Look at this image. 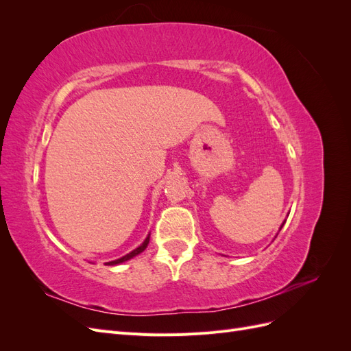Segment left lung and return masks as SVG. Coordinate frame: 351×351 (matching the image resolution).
Masks as SVG:
<instances>
[{
	"mask_svg": "<svg viewBox=\"0 0 351 351\" xmlns=\"http://www.w3.org/2000/svg\"><path fill=\"white\" fill-rule=\"evenodd\" d=\"M284 222H285V221H284ZM284 222H282V224H281V227H280V230H281V228H282V226H284Z\"/></svg>",
	"mask_w": 351,
	"mask_h": 351,
	"instance_id": "left-lung-1",
	"label": "left lung"
}]
</instances>
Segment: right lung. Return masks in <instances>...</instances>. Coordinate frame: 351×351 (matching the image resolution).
Returning <instances> with one entry per match:
<instances>
[{
	"instance_id": "1",
	"label": "right lung",
	"mask_w": 351,
	"mask_h": 351,
	"mask_svg": "<svg viewBox=\"0 0 351 351\" xmlns=\"http://www.w3.org/2000/svg\"><path fill=\"white\" fill-rule=\"evenodd\" d=\"M149 237H151V234H147V237L143 240V243L141 244L139 247H136L134 250H132L130 253H127V254H124L123 258H119V259H115V261H111V262H107L105 265H108V267H114V265H120V263H123V262H127V261H130V259H133L134 256H137V254L139 253H142L146 247H147V244H149Z\"/></svg>"
}]
</instances>
